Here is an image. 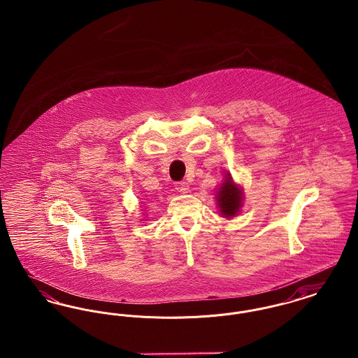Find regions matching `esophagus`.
Listing matches in <instances>:
<instances>
[{
	"label": "esophagus",
	"instance_id": "34e87169",
	"mask_svg": "<svg viewBox=\"0 0 358 358\" xmlns=\"http://www.w3.org/2000/svg\"><path fill=\"white\" fill-rule=\"evenodd\" d=\"M176 189L181 193H187L189 192V184L185 181H180V182H176Z\"/></svg>",
	"mask_w": 358,
	"mask_h": 358
}]
</instances>
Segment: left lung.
Here are the masks:
<instances>
[{
    "instance_id": "obj_1",
    "label": "left lung",
    "mask_w": 358,
    "mask_h": 358,
    "mask_svg": "<svg viewBox=\"0 0 358 358\" xmlns=\"http://www.w3.org/2000/svg\"><path fill=\"white\" fill-rule=\"evenodd\" d=\"M217 200L222 216L232 217L238 213L241 206V190L232 182L231 177H227L225 182L219 189Z\"/></svg>"
}]
</instances>
